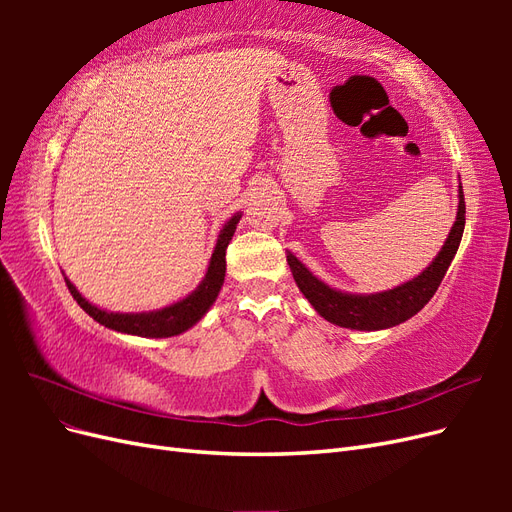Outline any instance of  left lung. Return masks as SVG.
Here are the masks:
<instances>
[{"label": "left lung", "instance_id": "8db88e82", "mask_svg": "<svg viewBox=\"0 0 512 512\" xmlns=\"http://www.w3.org/2000/svg\"><path fill=\"white\" fill-rule=\"evenodd\" d=\"M463 226H466V200H463V188L459 185L457 220L451 232H448V239L444 241L442 250L433 258L431 265L421 275H416L414 280L393 290L374 294H350L335 290L322 280H318V277L294 254L288 252L286 260L299 290L305 294V299L314 305V309L324 320L337 324V327L356 331L391 329L395 324L406 322L408 318L421 312L433 294H436L442 277L446 275L459 250Z\"/></svg>", "mask_w": 512, "mask_h": 512}]
</instances>
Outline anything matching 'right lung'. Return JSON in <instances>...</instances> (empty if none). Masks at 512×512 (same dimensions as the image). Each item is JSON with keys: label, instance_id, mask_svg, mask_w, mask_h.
<instances>
[{"label": "right lung", "instance_id": "add662e5", "mask_svg": "<svg viewBox=\"0 0 512 512\" xmlns=\"http://www.w3.org/2000/svg\"><path fill=\"white\" fill-rule=\"evenodd\" d=\"M239 220H241V213H235L220 230V237H218V243H215V250L211 254L209 269H207V275L203 277V282H200L198 288L190 292L188 297L168 307L153 309V312H138V314L106 312V309L91 305L83 294L76 290V286L68 280V277H66V286L74 297V301L79 303L96 322L104 324L106 329H113L117 333L138 335V337L179 335L183 331H188L190 327H194V324L209 312L213 301L218 299L224 284V275H226V247L232 235H235Z\"/></svg>", "mask_w": 512, "mask_h": 512}]
</instances>
